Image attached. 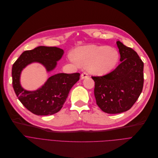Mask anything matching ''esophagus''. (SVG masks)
I'll return each mask as SVG.
<instances>
[{
    "instance_id": "1",
    "label": "esophagus",
    "mask_w": 158,
    "mask_h": 158,
    "mask_svg": "<svg viewBox=\"0 0 158 158\" xmlns=\"http://www.w3.org/2000/svg\"><path fill=\"white\" fill-rule=\"evenodd\" d=\"M89 77V75L88 73H87L86 72H83L81 75V79H84V78H86Z\"/></svg>"
}]
</instances>
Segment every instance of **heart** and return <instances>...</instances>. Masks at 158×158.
Segmentation results:
<instances>
[{
    "instance_id": "b5f03b06",
    "label": "heart",
    "mask_w": 158,
    "mask_h": 158,
    "mask_svg": "<svg viewBox=\"0 0 158 158\" xmlns=\"http://www.w3.org/2000/svg\"><path fill=\"white\" fill-rule=\"evenodd\" d=\"M69 60L78 66H87L94 75H103L112 71L119 60L118 51L107 46L88 45L80 46L70 55Z\"/></svg>"
}]
</instances>
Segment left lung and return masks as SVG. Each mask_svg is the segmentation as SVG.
Segmentation results:
<instances>
[{
  "label": "left lung",
  "mask_w": 158,
  "mask_h": 158,
  "mask_svg": "<svg viewBox=\"0 0 158 158\" xmlns=\"http://www.w3.org/2000/svg\"><path fill=\"white\" fill-rule=\"evenodd\" d=\"M120 55L118 66L102 77H92L95 82L98 106L107 114H119L130 109L143 86V62L137 53L117 41Z\"/></svg>",
  "instance_id": "left-lung-1"
}]
</instances>
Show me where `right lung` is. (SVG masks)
Masks as SVG:
<instances>
[{
  "label": "right lung",
  "instance_id": "obj_1",
  "mask_svg": "<svg viewBox=\"0 0 158 158\" xmlns=\"http://www.w3.org/2000/svg\"><path fill=\"white\" fill-rule=\"evenodd\" d=\"M64 54L57 47L38 46L23 52L12 68L13 87L23 105L37 115H48L57 113L63 106L72 87L80 79V73H58L50 77L44 84L34 91L25 90L20 84L22 71L32 62H39L46 71L53 70Z\"/></svg>",
  "mask_w": 158,
  "mask_h": 158
}]
</instances>
